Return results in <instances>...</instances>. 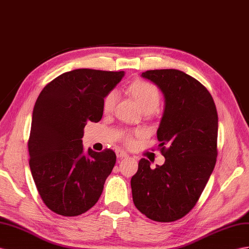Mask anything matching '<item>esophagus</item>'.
<instances>
[{
  "mask_svg": "<svg viewBox=\"0 0 249 249\" xmlns=\"http://www.w3.org/2000/svg\"><path fill=\"white\" fill-rule=\"evenodd\" d=\"M117 157L119 159H123V158H128V155H127L125 151L119 149V150H117Z\"/></svg>",
  "mask_w": 249,
  "mask_h": 249,
  "instance_id": "esophagus-1",
  "label": "esophagus"
}]
</instances>
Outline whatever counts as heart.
Masks as SVG:
<instances>
[{
  "instance_id": "1",
  "label": "heart",
  "mask_w": 249,
  "mask_h": 249,
  "mask_svg": "<svg viewBox=\"0 0 249 249\" xmlns=\"http://www.w3.org/2000/svg\"><path fill=\"white\" fill-rule=\"evenodd\" d=\"M129 91L138 101L140 106L142 107L144 111L154 112L161 103V94L158 88L150 84L148 82H136L129 87ZM118 91L116 89L108 91L102 102V108L105 113H109L114 109L117 100H118ZM142 130H136L132 133L128 132L124 135V141L127 144H132L135 141V137H142Z\"/></svg>"
}]
</instances>
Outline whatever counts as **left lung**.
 <instances>
[{
	"label": "left lung",
	"instance_id": "left-lung-1",
	"mask_svg": "<svg viewBox=\"0 0 249 249\" xmlns=\"http://www.w3.org/2000/svg\"><path fill=\"white\" fill-rule=\"evenodd\" d=\"M141 76L164 94L157 138L165 162L152 169L148 160H140L130 181L132 199L150 220L173 222L193 209L213 174L218 113L207 89L181 70H148Z\"/></svg>",
	"mask_w": 249,
	"mask_h": 249
}]
</instances>
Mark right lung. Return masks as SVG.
Masks as SVG:
<instances>
[{"instance_id": "right-lung-1", "label": "right lung", "mask_w": 249, "mask_h": 249, "mask_svg": "<svg viewBox=\"0 0 249 249\" xmlns=\"http://www.w3.org/2000/svg\"><path fill=\"white\" fill-rule=\"evenodd\" d=\"M124 71L75 69L43 88L34 107L29 166L37 191L53 213L75 216L90 209L116 164L111 149L84 152V127L103 116L102 102Z\"/></svg>"}]
</instances>
